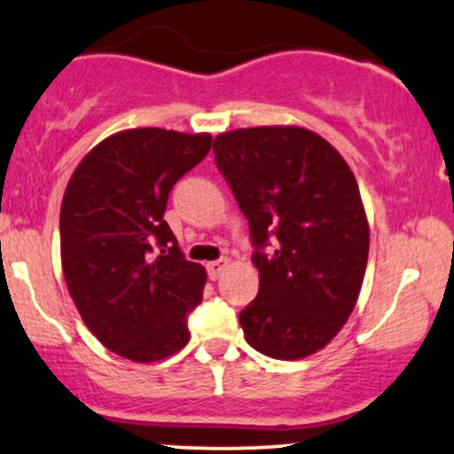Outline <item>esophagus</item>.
I'll return each instance as SVG.
<instances>
[{
    "mask_svg": "<svg viewBox=\"0 0 454 454\" xmlns=\"http://www.w3.org/2000/svg\"><path fill=\"white\" fill-rule=\"evenodd\" d=\"M227 264H229L227 257H223V260H216V262H209V264H207V275H209V279L216 281L218 277H221V272L227 268Z\"/></svg>",
    "mask_w": 454,
    "mask_h": 454,
    "instance_id": "34e87169",
    "label": "esophagus"
}]
</instances>
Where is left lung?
Here are the masks:
<instances>
[{
	"instance_id": "obj_1",
	"label": "left lung",
	"mask_w": 454,
	"mask_h": 454,
	"mask_svg": "<svg viewBox=\"0 0 454 454\" xmlns=\"http://www.w3.org/2000/svg\"><path fill=\"white\" fill-rule=\"evenodd\" d=\"M214 155L260 270L240 311L247 342L275 359L307 357L338 335L362 290L370 231L353 170L303 128L218 134Z\"/></svg>"
}]
</instances>
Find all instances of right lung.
Here are the masks:
<instances>
[{
	"label": "right lung",
	"mask_w": 454,
	"mask_h": 454,
	"mask_svg": "<svg viewBox=\"0 0 454 454\" xmlns=\"http://www.w3.org/2000/svg\"><path fill=\"white\" fill-rule=\"evenodd\" d=\"M209 134L119 131L77 164L60 207L62 272L77 311L112 353L147 364L188 344L206 268L184 257L164 221L175 184Z\"/></svg>",
	"instance_id": "obj_1"
}]
</instances>
